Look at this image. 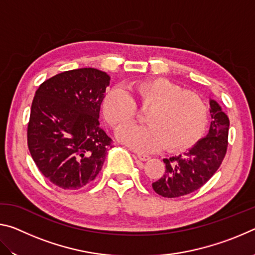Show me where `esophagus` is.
I'll use <instances>...</instances> for the list:
<instances>
[{"label": "esophagus", "instance_id": "obj_1", "mask_svg": "<svg viewBox=\"0 0 255 255\" xmlns=\"http://www.w3.org/2000/svg\"><path fill=\"white\" fill-rule=\"evenodd\" d=\"M136 156L138 159H140V161H143V162L148 161V159L150 158V156H148V155H145V154H137Z\"/></svg>", "mask_w": 255, "mask_h": 255}]
</instances>
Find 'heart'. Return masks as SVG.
<instances>
[{
    "label": "heart",
    "instance_id": "b5f03b06",
    "mask_svg": "<svg viewBox=\"0 0 255 255\" xmlns=\"http://www.w3.org/2000/svg\"><path fill=\"white\" fill-rule=\"evenodd\" d=\"M143 109L146 126L120 129L117 138L138 152H155L165 146L169 152L184 150L196 143L208 123V108L197 93L165 77L137 81L130 86ZM102 114L107 123L118 129L136 117L135 101L119 88L109 90L103 98Z\"/></svg>",
    "mask_w": 255,
    "mask_h": 255
}]
</instances>
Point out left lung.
Returning <instances> with one entry per match:
<instances>
[{
  "label": "left lung",
  "instance_id": "left-lung-1",
  "mask_svg": "<svg viewBox=\"0 0 255 255\" xmlns=\"http://www.w3.org/2000/svg\"><path fill=\"white\" fill-rule=\"evenodd\" d=\"M211 123L207 135L188 152L163 158L165 174L152 184L165 198H178L200 189L221 166L227 149L230 119L217 101L209 99Z\"/></svg>",
  "mask_w": 255,
  "mask_h": 255
}]
</instances>
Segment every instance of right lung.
<instances>
[{
    "label": "right lung",
    "mask_w": 255,
    "mask_h": 255,
    "mask_svg": "<svg viewBox=\"0 0 255 255\" xmlns=\"http://www.w3.org/2000/svg\"><path fill=\"white\" fill-rule=\"evenodd\" d=\"M110 76L97 68L66 71L41 83L28 124V147L51 183L77 190L96 179L111 138L100 127Z\"/></svg>",
    "instance_id": "1"
}]
</instances>
